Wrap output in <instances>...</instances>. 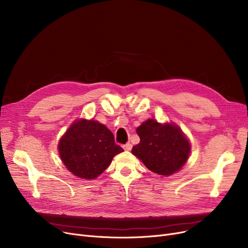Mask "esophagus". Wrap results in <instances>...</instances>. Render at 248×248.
I'll return each mask as SVG.
<instances>
[{"instance_id": "34e87169", "label": "esophagus", "mask_w": 248, "mask_h": 248, "mask_svg": "<svg viewBox=\"0 0 248 248\" xmlns=\"http://www.w3.org/2000/svg\"><path fill=\"white\" fill-rule=\"evenodd\" d=\"M124 149L125 151H131V150H132V145H131V144L124 145Z\"/></svg>"}]
</instances>
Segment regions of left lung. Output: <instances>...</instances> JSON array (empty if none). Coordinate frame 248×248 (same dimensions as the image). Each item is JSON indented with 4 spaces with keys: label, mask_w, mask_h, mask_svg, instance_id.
<instances>
[{
    "label": "left lung",
    "mask_w": 248,
    "mask_h": 248,
    "mask_svg": "<svg viewBox=\"0 0 248 248\" xmlns=\"http://www.w3.org/2000/svg\"><path fill=\"white\" fill-rule=\"evenodd\" d=\"M137 134L140 141L132 153L152 172L170 176L186 163L190 144L178 126L148 120L137 128Z\"/></svg>",
    "instance_id": "1"
}]
</instances>
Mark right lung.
Instances as JSON below:
<instances>
[{
  "label": "right lung",
  "instance_id": "right-lung-1",
  "mask_svg": "<svg viewBox=\"0 0 248 248\" xmlns=\"http://www.w3.org/2000/svg\"><path fill=\"white\" fill-rule=\"evenodd\" d=\"M59 154L62 162L75 176L93 180L97 178L124 149L115 144L113 134L97 122H75L61 139Z\"/></svg>",
  "mask_w": 248,
  "mask_h": 248
}]
</instances>
